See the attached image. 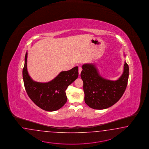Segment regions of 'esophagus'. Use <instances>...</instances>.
I'll list each match as a JSON object with an SVG mask.
<instances>
[{"label": "esophagus", "mask_w": 149, "mask_h": 149, "mask_svg": "<svg viewBox=\"0 0 149 149\" xmlns=\"http://www.w3.org/2000/svg\"><path fill=\"white\" fill-rule=\"evenodd\" d=\"M82 67H79V75L81 74V72H82Z\"/></svg>", "instance_id": "34e87169"}]
</instances>
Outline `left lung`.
I'll return each instance as SVG.
<instances>
[{"label":"left lung","instance_id":"left-lung-1","mask_svg":"<svg viewBox=\"0 0 149 149\" xmlns=\"http://www.w3.org/2000/svg\"><path fill=\"white\" fill-rule=\"evenodd\" d=\"M82 69L81 77L88 106L93 109H105L119 101L126 90L129 77V66L126 61L123 74L116 81L102 77L93 63L84 64Z\"/></svg>","mask_w":149,"mask_h":149}]
</instances>
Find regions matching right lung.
Listing matches in <instances>:
<instances>
[{
  "label": "right lung",
  "mask_w": 149,
  "mask_h": 149,
  "mask_svg": "<svg viewBox=\"0 0 149 149\" xmlns=\"http://www.w3.org/2000/svg\"><path fill=\"white\" fill-rule=\"evenodd\" d=\"M27 56L26 52L22 75L28 95L37 106L45 111L52 112L60 109L67 102V87L78 77V67L60 72L49 82H37L31 79L28 73Z\"/></svg>",
  "instance_id": "1"
}]
</instances>
